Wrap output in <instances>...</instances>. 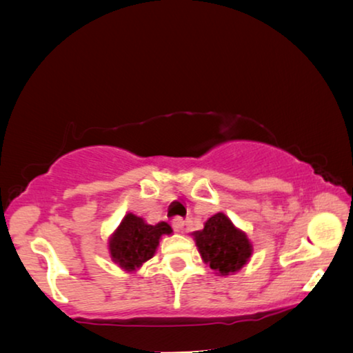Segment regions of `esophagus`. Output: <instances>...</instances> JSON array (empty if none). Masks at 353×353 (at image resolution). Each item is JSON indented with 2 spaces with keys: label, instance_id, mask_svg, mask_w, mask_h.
<instances>
[{
  "label": "esophagus",
  "instance_id": "34e87169",
  "mask_svg": "<svg viewBox=\"0 0 353 353\" xmlns=\"http://www.w3.org/2000/svg\"><path fill=\"white\" fill-rule=\"evenodd\" d=\"M183 225H185V219L182 216L172 218V227H174V230H182Z\"/></svg>",
  "mask_w": 353,
  "mask_h": 353
}]
</instances>
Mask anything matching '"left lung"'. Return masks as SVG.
<instances>
[{
  "instance_id": "left-lung-1",
  "label": "left lung",
  "mask_w": 353,
  "mask_h": 353,
  "mask_svg": "<svg viewBox=\"0 0 353 353\" xmlns=\"http://www.w3.org/2000/svg\"><path fill=\"white\" fill-rule=\"evenodd\" d=\"M194 240L202 260L223 276L241 270L252 254L246 234L238 230L224 213L213 214L204 229L194 232Z\"/></svg>"
}]
</instances>
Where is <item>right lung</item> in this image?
<instances>
[{"label":"right lung","mask_w":353,"mask_h":353,"mask_svg":"<svg viewBox=\"0 0 353 353\" xmlns=\"http://www.w3.org/2000/svg\"><path fill=\"white\" fill-rule=\"evenodd\" d=\"M171 227L166 223L146 224L141 218L129 213L113 234L109 243L110 255L124 270L132 271L141 263L152 259L162 235H170Z\"/></svg>","instance_id":"1"}]
</instances>
